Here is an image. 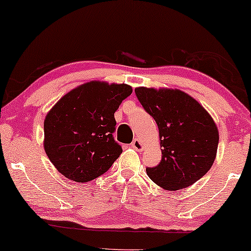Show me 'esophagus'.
<instances>
[{
	"instance_id": "obj_1",
	"label": "esophagus",
	"mask_w": 251,
	"mask_h": 251,
	"mask_svg": "<svg viewBox=\"0 0 251 251\" xmlns=\"http://www.w3.org/2000/svg\"><path fill=\"white\" fill-rule=\"evenodd\" d=\"M130 145H131L132 149L136 150V151H142V150L144 149L143 143H142V142L138 140V138H135V140L132 141V143Z\"/></svg>"
}]
</instances>
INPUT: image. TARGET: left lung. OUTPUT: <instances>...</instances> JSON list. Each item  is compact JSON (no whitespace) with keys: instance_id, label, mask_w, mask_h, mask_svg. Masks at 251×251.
<instances>
[{"instance_id":"left-lung-1","label":"left lung","mask_w":251,"mask_h":251,"mask_svg":"<svg viewBox=\"0 0 251 251\" xmlns=\"http://www.w3.org/2000/svg\"><path fill=\"white\" fill-rule=\"evenodd\" d=\"M141 104L156 121L162 160L147 173L164 190L178 191L212 168L219 130L209 113L187 93L172 88H135Z\"/></svg>"}]
</instances>
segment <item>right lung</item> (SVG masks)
<instances>
[{"mask_svg":"<svg viewBox=\"0 0 251 251\" xmlns=\"http://www.w3.org/2000/svg\"><path fill=\"white\" fill-rule=\"evenodd\" d=\"M132 93L126 83L89 81L64 95L44 120V150L64 177L88 182L122 153L114 141V113Z\"/></svg>","mask_w":251,"mask_h":251,"instance_id":"1","label":"right lung"}]
</instances>
